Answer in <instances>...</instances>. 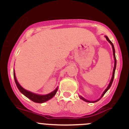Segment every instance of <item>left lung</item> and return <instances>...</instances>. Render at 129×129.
Instances as JSON below:
<instances>
[{
  "label": "left lung",
  "instance_id": "left-lung-1",
  "mask_svg": "<svg viewBox=\"0 0 129 129\" xmlns=\"http://www.w3.org/2000/svg\"><path fill=\"white\" fill-rule=\"evenodd\" d=\"M105 38H106V39L107 40V41L109 42L110 43V44H111V45H112V50H113V55H114V60H115V63H114V71H113V75H112V79H111V80H110V83H109V85H108L107 88V89L105 90V91H104V93H102V96H101V97H103L104 95V94H105V93H106V92H107V91L108 90H109V89H110V87H111V85H112V82H113V80H114V75H115V68H116V63H117L116 57H115V49H114V45H113L112 42L110 41V40H109V39L108 38V37H107V36H105ZM79 97H80V98L82 100H83V101H85V102H90V101H87V100L85 99H84V98H83V97H82V96H79ZM99 100H100V99H98V100H97V101H93V102H97V101H99Z\"/></svg>",
  "mask_w": 129,
  "mask_h": 129
}]
</instances>
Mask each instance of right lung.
<instances>
[{
    "label": "right lung",
    "instance_id": "right-lung-1",
    "mask_svg": "<svg viewBox=\"0 0 129 129\" xmlns=\"http://www.w3.org/2000/svg\"><path fill=\"white\" fill-rule=\"evenodd\" d=\"M14 80H15V84H16L17 87V88L19 89V90H20V92H21L22 93H23V94H24L25 97H27V98L30 99L31 101H32L33 102H36V103H43V102H46V101H49V99H52L54 95H55L57 90H58V88H57L55 90L52 92L51 93H49V94L44 95H37V94H36V93H32V92H29V91L28 90H25L24 88H22L21 86H20V85L18 83L14 71Z\"/></svg>",
    "mask_w": 129,
    "mask_h": 129
}]
</instances>
